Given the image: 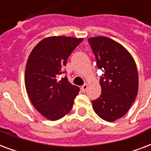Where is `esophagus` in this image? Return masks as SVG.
Instances as JSON below:
<instances>
[{
	"mask_svg": "<svg viewBox=\"0 0 151 151\" xmlns=\"http://www.w3.org/2000/svg\"><path fill=\"white\" fill-rule=\"evenodd\" d=\"M87 88H88V85L87 84H85L83 86L81 87V90L82 91L83 93H85L86 90H87Z\"/></svg>",
	"mask_w": 151,
	"mask_h": 151,
	"instance_id": "34e87169",
	"label": "esophagus"
}]
</instances>
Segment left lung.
Instances as JSON below:
<instances>
[{"instance_id": "1", "label": "left lung", "mask_w": 151, "mask_h": 151, "mask_svg": "<svg viewBox=\"0 0 151 151\" xmlns=\"http://www.w3.org/2000/svg\"><path fill=\"white\" fill-rule=\"evenodd\" d=\"M88 42L96 57L98 69L103 71L100 97L92 101L94 111L104 120L113 122L127 112L136 98L138 71L125 48L105 36L89 38Z\"/></svg>"}]
</instances>
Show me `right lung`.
Wrapping results in <instances>:
<instances>
[{
  "mask_svg": "<svg viewBox=\"0 0 151 151\" xmlns=\"http://www.w3.org/2000/svg\"><path fill=\"white\" fill-rule=\"evenodd\" d=\"M83 39L52 36L40 41L30 54L25 86L32 104L43 116L57 120L70 112L80 88L72 85L63 70L68 58Z\"/></svg>",
  "mask_w": 151,
  "mask_h": 151,
  "instance_id": "obj_1",
  "label": "right lung"
}]
</instances>
